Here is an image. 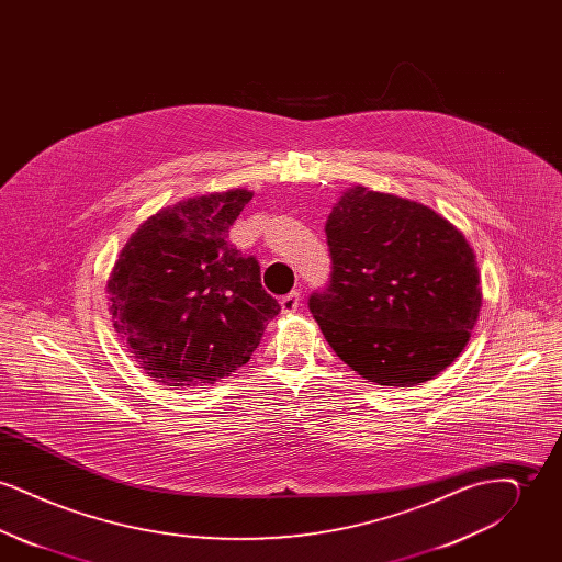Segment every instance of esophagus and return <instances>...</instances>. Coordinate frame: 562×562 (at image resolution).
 I'll return each mask as SVG.
<instances>
[{
	"label": "esophagus",
	"instance_id": "34e87169",
	"mask_svg": "<svg viewBox=\"0 0 562 562\" xmlns=\"http://www.w3.org/2000/svg\"><path fill=\"white\" fill-rule=\"evenodd\" d=\"M299 305H301V294L296 293V291L284 294V296L280 299V307H282L284 314H294V312L299 310Z\"/></svg>",
	"mask_w": 562,
	"mask_h": 562
}]
</instances>
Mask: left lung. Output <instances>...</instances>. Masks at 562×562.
<instances>
[{"label":"left lung","instance_id":"8db88e82","mask_svg":"<svg viewBox=\"0 0 562 562\" xmlns=\"http://www.w3.org/2000/svg\"><path fill=\"white\" fill-rule=\"evenodd\" d=\"M330 284L310 296L324 339L376 385L413 387L470 341L482 305L472 246L428 206L362 186L328 214Z\"/></svg>","mask_w":562,"mask_h":562}]
</instances>
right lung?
<instances>
[{
  "instance_id": "obj_1",
  "label": "right lung",
  "mask_w": 562,
  "mask_h": 562,
  "mask_svg": "<svg viewBox=\"0 0 562 562\" xmlns=\"http://www.w3.org/2000/svg\"><path fill=\"white\" fill-rule=\"evenodd\" d=\"M248 189L195 195L161 209L124 244L108 280L115 333L147 376L186 390L246 364L278 301L255 257L227 241Z\"/></svg>"
}]
</instances>
